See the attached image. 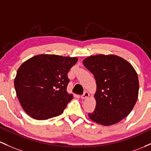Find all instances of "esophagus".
<instances>
[{"label": "esophagus", "instance_id": "esophagus-1", "mask_svg": "<svg viewBox=\"0 0 151 151\" xmlns=\"http://www.w3.org/2000/svg\"><path fill=\"white\" fill-rule=\"evenodd\" d=\"M88 96H89L88 92H87V91H86V92H84L83 94L81 95V98H82V99H86V98H88Z\"/></svg>", "mask_w": 151, "mask_h": 151}]
</instances>
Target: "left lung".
Instances as JSON below:
<instances>
[{
  "label": "left lung",
  "instance_id": "1",
  "mask_svg": "<svg viewBox=\"0 0 151 151\" xmlns=\"http://www.w3.org/2000/svg\"><path fill=\"white\" fill-rule=\"evenodd\" d=\"M83 63L93 74L97 85L96 108L88 113L89 118L99 124L111 126L128 116L139 90L133 67L123 58L102 54L86 58Z\"/></svg>",
  "mask_w": 151,
  "mask_h": 151
}]
</instances>
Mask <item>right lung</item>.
<instances>
[{"label": "right lung", "instance_id": "obj_1", "mask_svg": "<svg viewBox=\"0 0 151 151\" xmlns=\"http://www.w3.org/2000/svg\"><path fill=\"white\" fill-rule=\"evenodd\" d=\"M76 57L41 54L23 63L14 86L25 112L36 120H47L63 113L73 96L67 92L68 73Z\"/></svg>", "mask_w": 151, "mask_h": 151}]
</instances>
